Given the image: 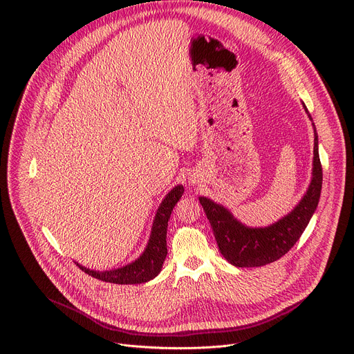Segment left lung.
Masks as SVG:
<instances>
[{
  "label": "left lung",
  "mask_w": 354,
  "mask_h": 354,
  "mask_svg": "<svg viewBox=\"0 0 354 354\" xmlns=\"http://www.w3.org/2000/svg\"><path fill=\"white\" fill-rule=\"evenodd\" d=\"M304 109L313 120L306 105ZM314 131V168L310 187L297 207L277 223L265 228H249L236 221L225 207L207 197H198L213 228L221 255L231 265L236 268H258L272 263L286 255L304 232L317 210L322 189V165L315 126Z\"/></svg>",
  "instance_id": "left-lung-1"
}]
</instances>
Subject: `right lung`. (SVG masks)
I'll return each instance as SVG.
<instances>
[{"label": "right lung", "instance_id": "1", "mask_svg": "<svg viewBox=\"0 0 354 354\" xmlns=\"http://www.w3.org/2000/svg\"><path fill=\"white\" fill-rule=\"evenodd\" d=\"M183 192H185L183 186L178 185L165 196L157 212L148 245L142 252V255L137 261H134L133 263H129L127 266H123L115 270H108V272L89 270L77 263L78 268L86 274L97 280H102L106 283H115V284H140L154 279L161 272L164 261L168 254V249H167L168 220L171 217V213L175 205L182 197Z\"/></svg>", "mask_w": 354, "mask_h": 354}]
</instances>
